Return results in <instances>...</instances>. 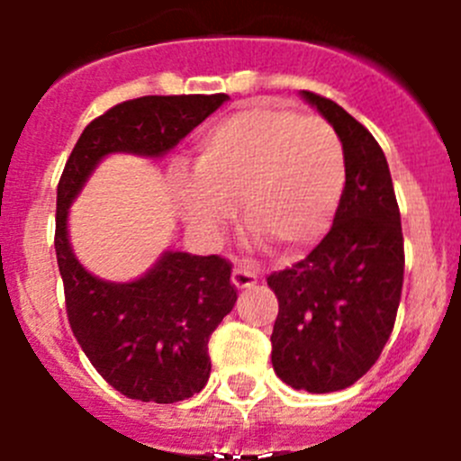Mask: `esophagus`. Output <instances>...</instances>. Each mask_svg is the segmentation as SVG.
<instances>
[{
    "instance_id": "1",
    "label": "esophagus",
    "mask_w": 461,
    "mask_h": 461,
    "mask_svg": "<svg viewBox=\"0 0 461 461\" xmlns=\"http://www.w3.org/2000/svg\"><path fill=\"white\" fill-rule=\"evenodd\" d=\"M230 281H233L235 288H251L256 286V281H258V276H256V272H251L249 267L244 266H235L233 267V276H230Z\"/></svg>"
}]
</instances>
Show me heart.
<instances>
[{
	"mask_svg": "<svg viewBox=\"0 0 461 461\" xmlns=\"http://www.w3.org/2000/svg\"><path fill=\"white\" fill-rule=\"evenodd\" d=\"M195 175L182 177L186 221L219 238L242 203L244 226L293 260L332 226L346 185L341 138L321 117L254 104L212 124L195 145Z\"/></svg>",
	"mask_w": 461,
	"mask_h": 461,
	"instance_id": "heart-1",
	"label": "heart"
}]
</instances>
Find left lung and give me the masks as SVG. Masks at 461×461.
<instances>
[{"instance_id":"obj_1","label":"left lung","mask_w":461,"mask_h":461,"mask_svg":"<svg viewBox=\"0 0 461 461\" xmlns=\"http://www.w3.org/2000/svg\"><path fill=\"white\" fill-rule=\"evenodd\" d=\"M341 138L346 185L330 233L304 260L267 276L279 300L272 367L307 393H337L372 369L394 328L404 238L385 154L335 101L300 92Z\"/></svg>"}]
</instances>
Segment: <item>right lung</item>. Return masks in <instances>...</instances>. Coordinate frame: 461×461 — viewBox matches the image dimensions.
<instances>
[{
  "instance_id": "1",
  "label": "right lung",
  "mask_w": 461,
  "mask_h": 461,
  "mask_svg": "<svg viewBox=\"0 0 461 461\" xmlns=\"http://www.w3.org/2000/svg\"><path fill=\"white\" fill-rule=\"evenodd\" d=\"M228 101V94L140 96L110 108L80 133L57 186L55 251L73 335L94 369L129 399L173 404L205 388L210 335L238 291L221 256L164 251L142 276L105 281L80 266L68 207L108 154L158 158Z\"/></svg>"
}]
</instances>
